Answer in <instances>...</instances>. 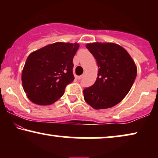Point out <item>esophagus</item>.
<instances>
[{"mask_svg": "<svg viewBox=\"0 0 158 158\" xmlns=\"http://www.w3.org/2000/svg\"><path fill=\"white\" fill-rule=\"evenodd\" d=\"M83 75H81V76H78L77 78H78V80H81L82 78H83Z\"/></svg>", "mask_w": 158, "mask_h": 158, "instance_id": "34e87169", "label": "esophagus"}]
</instances>
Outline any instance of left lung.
Wrapping results in <instances>:
<instances>
[{
	"label": "left lung",
	"instance_id": "1",
	"mask_svg": "<svg viewBox=\"0 0 158 158\" xmlns=\"http://www.w3.org/2000/svg\"><path fill=\"white\" fill-rule=\"evenodd\" d=\"M86 47L96 60L98 73L94 85L83 90L84 100L94 109L113 107L130 90L137 66L126 49L115 43H89Z\"/></svg>",
	"mask_w": 158,
	"mask_h": 158
}]
</instances>
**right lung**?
I'll return each mask as SVG.
<instances>
[{
	"label": "right lung",
	"instance_id": "right-lung-1",
	"mask_svg": "<svg viewBox=\"0 0 158 158\" xmlns=\"http://www.w3.org/2000/svg\"><path fill=\"white\" fill-rule=\"evenodd\" d=\"M78 43L55 42L31 52L21 74L24 91L31 102L47 106L57 101L75 79L73 60Z\"/></svg>",
	"mask_w": 158,
	"mask_h": 158
}]
</instances>
